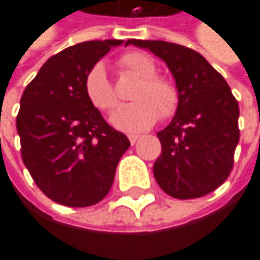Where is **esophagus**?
<instances>
[{"label":"esophagus","mask_w":260,"mask_h":260,"mask_svg":"<svg viewBox=\"0 0 260 260\" xmlns=\"http://www.w3.org/2000/svg\"><path fill=\"white\" fill-rule=\"evenodd\" d=\"M137 140H139V136H136V134H131V136H129V142H131V145H134Z\"/></svg>","instance_id":"34e87169"}]
</instances>
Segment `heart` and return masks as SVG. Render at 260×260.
Returning <instances> with one entry per match:
<instances>
[{"label":"heart","mask_w":260,"mask_h":260,"mask_svg":"<svg viewBox=\"0 0 260 260\" xmlns=\"http://www.w3.org/2000/svg\"><path fill=\"white\" fill-rule=\"evenodd\" d=\"M121 65L142 81L133 93L136 101L118 107L112 114L111 123L114 127L123 133H142L157 121L159 112L162 117L175 114L179 103L178 90L170 81L156 76L157 68L151 57L143 53H129L121 59ZM84 90L88 101L100 111H111L117 104L115 92L103 62L88 70Z\"/></svg>","instance_id":"obj_1"}]
</instances>
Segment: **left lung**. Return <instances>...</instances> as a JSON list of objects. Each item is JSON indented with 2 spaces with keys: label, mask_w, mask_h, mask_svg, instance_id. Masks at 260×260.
<instances>
[{
  "label": "left lung",
  "mask_w": 260,
  "mask_h": 260,
  "mask_svg": "<svg viewBox=\"0 0 260 260\" xmlns=\"http://www.w3.org/2000/svg\"><path fill=\"white\" fill-rule=\"evenodd\" d=\"M162 59L176 82L179 103L157 133L162 153L154 178L178 200L214 192L229 176L239 143V104L224 78L193 49L164 40H131Z\"/></svg>",
  "instance_id": "left-lung-1"
}]
</instances>
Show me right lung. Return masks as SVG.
I'll return each instance as SVG.
<instances>
[{
    "mask_svg": "<svg viewBox=\"0 0 260 260\" xmlns=\"http://www.w3.org/2000/svg\"><path fill=\"white\" fill-rule=\"evenodd\" d=\"M121 43L109 39L68 46L43 63L23 92L17 115L21 157L37 187L59 204L100 203L131 145L104 121L84 90L88 70Z\"/></svg>",
    "mask_w": 260,
    "mask_h": 260,
    "instance_id": "add662e5",
    "label": "right lung"
}]
</instances>
